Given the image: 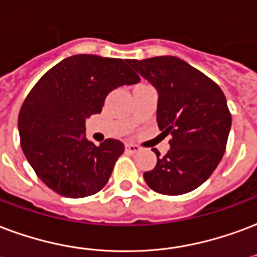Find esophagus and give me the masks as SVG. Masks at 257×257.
<instances>
[{
	"label": "esophagus",
	"mask_w": 257,
	"mask_h": 257,
	"mask_svg": "<svg viewBox=\"0 0 257 257\" xmlns=\"http://www.w3.org/2000/svg\"><path fill=\"white\" fill-rule=\"evenodd\" d=\"M141 150V148L138 145H134V144H126V152L127 153H138Z\"/></svg>",
	"instance_id": "1"
}]
</instances>
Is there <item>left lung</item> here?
<instances>
[{
	"label": "left lung",
	"mask_w": 257,
	"mask_h": 257,
	"mask_svg": "<svg viewBox=\"0 0 257 257\" xmlns=\"http://www.w3.org/2000/svg\"><path fill=\"white\" fill-rule=\"evenodd\" d=\"M128 65L158 90L157 123L171 136L157 165L145 181L163 195L198 188L215 171L226 150L231 115L225 94L211 78L176 57L128 59Z\"/></svg>",
	"instance_id": "1"
}]
</instances>
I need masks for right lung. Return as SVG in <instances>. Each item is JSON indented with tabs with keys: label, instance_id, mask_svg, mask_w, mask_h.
<instances>
[{
	"label": "right lung",
	"instance_id": "add662e5",
	"mask_svg": "<svg viewBox=\"0 0 257 257\" xmlns=\"http://www.w3.org/2000/svg\"><path fill=\"white\" fill-rule=\"evenodd\" d=\"M123 59L90 54L59 62L31 89L20 108L23 153L44 184L66 198L99 192L124 152L108 138L96 146L85 138V117L100 113L111 90L140 82Z\"/></svg>",
	"mask_w": 257,
	"mask_h": 257
}]
</instances>
